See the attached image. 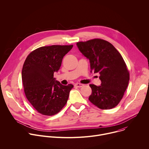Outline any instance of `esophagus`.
Here are the masks:
<instances>
[{
	"label": "esophagus",
	"mask_w": 149,
	"mask_h": 149,
	"mask_svg": "<svg viewBox=\"0 0 149 149\" xmlns=\"http://www.w3.org/2000/svg\"><path fill=\"white\" fill-rule=\"evenodd\" d=\"M75 86H77V87H78V88H81V87L83 86H84V85H83V84H82L77 83V84H75Z\"/></svg>",
	"instance_id": "esophagus-1"
}]
</instances>
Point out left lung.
Returning a JSON list of instances; mask_svg holds the SVG:
<instances>
[{
  "mask_svg": "<svg viewBox=\"0 0 149 149\" xmlns=\"http://www.w3.org/2000/svg\"><path fill=\"white\" fill-rule=\"evenodd\" d=\"M80 52L89 60L91 72H98L100 86L90 84L92 93L89 100L102 109L118 105L129 84V72L122 56L107 41L93 39L77 42Z\"/></svg>",
  "mask_w": 149,
  "mask_h": 149,
  "instance_id": "8db88e82",
  "label": "left lung"
}]
</instances>
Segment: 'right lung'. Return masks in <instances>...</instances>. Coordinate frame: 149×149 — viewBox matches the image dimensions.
<instances>
[{
	"instance_id": "1",
	"label": "right lung",
	"mask_w": 149,
	"mask_h": 149,
	"mask_svg": "<svg viewBox=\"0 0 149 149\" xmlns=\"http://www.w3.org/2000/svg\"><path fill=\"white\" fill-rule=\"evenodd\" d=\"M73 45H53L37 48L29 54L23 64L22 78L26 96L40 113L52 116L67 102L72 84L63 85L54 78L64 56Z\"/></svg>"
}]
</instances>
